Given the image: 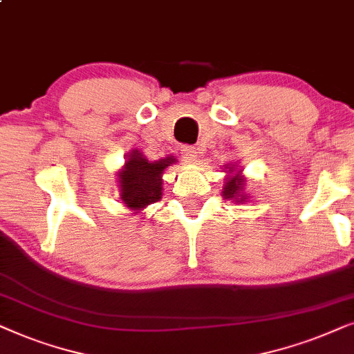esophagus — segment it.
<instances>
[{"label":"esophagus","mask_w":354,"mask_h":354,"mask_svg":"<svg viewBox=\"0 0 354 354\" xmlns=\"http://www.w3.org/2000/svg\"><path fill=\"white\" fill-rule=\"evenodd\" d=\"M181 157L185 162H196L197 160V150L194 147H183Z\"/></svg>","instance_id":"1"}]
</instances>
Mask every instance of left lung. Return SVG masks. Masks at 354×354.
<instances>
[{"label":"left lung","mask_w":354,"mask_h":354,"mask_svg":"<svg viewBox=\"0 0 354 354\" xmlns=\"http://www.w3.org/2000/svg\"><path fill=\"white\" fill-rule=\"evenodd\" d=\"M228 169V176L225 178V185H223V191H221V196L225 197V199H230V201H234V202H244L248 199V196L244 194V185H246V178L243 176L241 171L243 169H239V171H234V165L233 167H226ZM235 174L233 175L232 173Z\"/></svg>","instance_id":"8db88e82"}]
</instances>
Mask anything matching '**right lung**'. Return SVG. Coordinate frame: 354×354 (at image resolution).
Segmentation results:
<instances>
[{
    "label": "right lung",
    "instance_id": "right-lung-1",
    "mask_svg": "<svg viewBox=\"0 0 354 354\" xmlns=\"http://www.w3.org/2000/svg\"><path fill=\"white\" fill-rule=\"evenodd\" d=\"M174 162L176 158L169 155L167 158L150 163L138 149H134L128 155V160L121 171H118L121 201L124 202L126 207L138 212L162 199V174L165 168H168Z\"/></svg>",
    "mask_w": 354,
    "mask_h": 354
}]
</instances>
